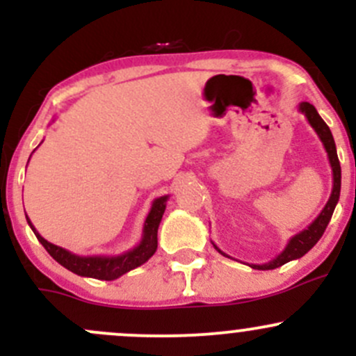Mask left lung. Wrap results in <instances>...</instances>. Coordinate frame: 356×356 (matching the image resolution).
Segmentation results:
<instances>
[{"mask_svg":"<svg viewBox=\"0 0 356 356\" xmlns=\"http://www.w3.org/2000/svg\"><path fill=\"white\" fill-rule=\"evenodd\" d=\"M298 110H300L301 113L307 117L308 124H310L312 129L317 132L318 139H321L322 145H324L325 153H327V158H329V163H331V168H332V191H331V196H329L327 203H325V207L322 208V211L318 213V217L315 218V220L312 222L307 229H303L301 232L294 234L293 238L288 241V245H286L284 250H282L281 253L274 258V260L267 261V264H261V265H253V264L250 265L251 268H257V270H272V268L281 267V265L288 264V261H291V260H296V258H301L305 253H308L312 248L317 245L318 239L322 238V234H324L325 227H327L329 220H331V217L334 213V208H336L337 201H339L341 165H339V160H337L336 143H334L331 129L327 127V124L322 120V117L318 115V111L315 110V106L310 105V103H307V102L300 103ZM215 250H217L218 253L224 254V257L231 258L229 254H225L224 251L218 250L217 246H215Z\"/></svg>","mask_w":356,"mask_h":356,"instance_id":"obj_1","label":"left lung"}]
</instances>
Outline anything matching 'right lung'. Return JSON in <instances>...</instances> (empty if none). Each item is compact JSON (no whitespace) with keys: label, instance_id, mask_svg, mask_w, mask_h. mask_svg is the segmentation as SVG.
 Segmentation results:
<instances>
[{"label":"right lung","instance_id":"1","mask_svg":"<svg viewBox=\"0 0 356 356\" xmlns=\"http://www.w3.org/2000/svg\"><path fill=\"white\" fill-rule=\"evenodd\" d=\"M167 200L168 195L153 200L148 217H146L145 225H143V236L139 245L124 251V253L120 254H113V257H103V254L81 257V254L72 253V251L65 250V248L56 246L53 245V243L46 241V239L35 231V227L32 225V222L29 220V217L27 222L29 225H31L32 231H34L35 238L39 239V243H41V245L46 248V251H48L60 265H63L67 270L74 272V274L81 275V277H92L99 279V281H113V279H118L120 275L127 274L132 268L146 264V261L155 254L158 246V225H160L163 211L165 208H167Z\"/></svg>","mask_w":356,"mask_h":356}]
</instances>
